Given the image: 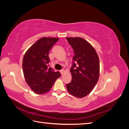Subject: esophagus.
<instances>
[{"label":"esophagus","mask_w":129,"mask_h":129,"mask_svg":"<svg viewBox=\"0 0 129 129\" xmlns=\"http://www.w3.org/2000/svg\"><path fill=\"white\" fill-rule=\"evenodd\" d=\"M60 73H61V74H63V73H64V70L63 69H62L61 70V71H60Z\"/></svg>","instance_id":"34e87169"}]
</instances>
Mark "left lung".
I'll use <instances>...</instances> for the list:
<instances>
[{
	"label": "left lung",
	"instance_id": "left-lung-1",
	"mask_svg": "<svg viewBox=\"0 0 129 129\" xmlns=\"http://www.w3.org/2000/svg\"><path fill=\"white\" fill-rule=\"evenodd\" d=\"M73 48L74 56L71 72L72 80L66 84L68 92L77 98L90 93L96 84L100 76V61L92 46L80 37L67 38Z\"/></svg>",
	"mask_w": 129,
	"mask_h": 129
}]
</instances>
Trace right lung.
Returning <instances> with one entry per match:
<instances>
[{"label": "right lung", "mask_w": 129, "mask_h": 129, "mask_svg": "<svg viewBox=\"0 0 129 129\" xmlns=\"http://www.w3.org/2000/svg\"><path fill=\"white\" fill-rule=\"evenodd\" d=\"M59 39L43 37L25 53L22 69L26 83L35 93L42 94L49 91L57 78L59 72L49 67V50Z\"/></svg>", "instance_id": "add662e5"}]
</instances>
